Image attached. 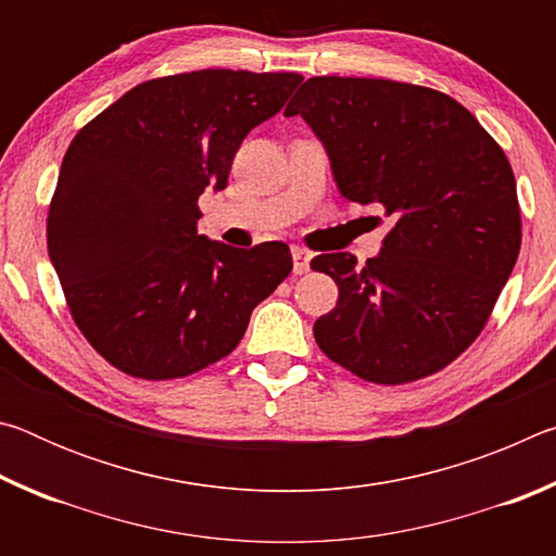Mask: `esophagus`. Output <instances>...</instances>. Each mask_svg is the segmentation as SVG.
Masks as SVG:
<instances>
[{
    "label": "esophagus",
    "mask_w": 556,
    "mask_h": 556,
    "mask_svg": "<svg viewBox=\"0 0 556 556\" xmlns=\"http://www.w3.org/2000/svg\"><path fill=\"white\" fill-rule=\"evenodd\" d=\"M291 257H294V275H306L308 262H312V252L304 248L291 250Z\"/></svg>",
    "instance_id": "34e87169"
}]
</instances>
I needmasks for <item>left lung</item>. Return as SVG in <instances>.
Masks as SVG:
<instances>
[{
  "mask_svg": "<svg viewBox=\"0 0 556 556\" xmlns=\"http://www.w3.org/2000/svg\"><path fill=\"white\" fill-rule=\"evenodd\" d=\"M321 139L348 201L394 220L357 269L348 252L312 260L338 285L314 336L375 384L444 370L476 341L520 255L522 220L501 144L446 92L384 78H308L285 110Z\"/></svg>",
  "mask_w": 556,
  "mask_h": 556,
  "instance_id": "1",
  "label": "left lung"
}]
</instances>
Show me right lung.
<instances>
[{
    "label": "right lung",
    "mask_w": 556,
    "mask_h": 556,
    "mask_svg": "<svg viewBox=\"0 0 556 556\" xmlns=\"http://www.w3.org/2000/svg\"><path fill=\"white\" fill-rule=\"evenodd\" d=\"M299 73L205 68L125 92L73 137L46 218L65 304L112 368L186 378L230 355L291 271L285 242L250 250L195 230L205 188L277 115Z\"/></svg>",
    "instance_id": "obj_1"
}]
</instances>
